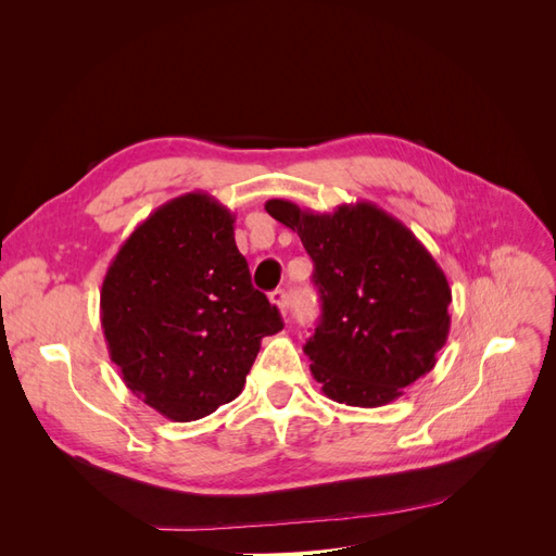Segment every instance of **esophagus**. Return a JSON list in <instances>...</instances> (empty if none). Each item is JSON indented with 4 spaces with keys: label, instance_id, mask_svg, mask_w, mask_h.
<instances>
[{
    "label": "esophagus",
    "instance_id": "34e87169",
    "mask_svg": "<svg viewBox=\"0 0 556 556\" xmlns=\"http://www.w3.org/2000/svg\"><path fill=\"white\" fill-rule=\"evenodd\" d=\"M268 299H271V304H276L282 315L288 313V292H285V290H274L271 294H268Z\"/></svg>",
    "mask_w": 556,
    "mask_h": 556
}]
</instances>
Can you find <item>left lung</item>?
<instances>
[{
    "label": "left lung",
    "instance_id": "left-lung-1",
    "mask_svg": "<svg viewBox=\"0 0 556 556\" xmlns=\"http://www.w3.org/2000/svg\"><path fill=\"white\" fill-rule=\"evenodd\" d=\"M264 208L313 260L323 315L304 352L329 399L384 406L431 371L447 341L452 290L406 225L371 201L313 213L268 199Z\"/></svg>",
    "mask_w": 556,
    "mask_h": 556
}]
</instances>
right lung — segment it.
Returning a JSON list of instances; mask_svg holds the SVG:
<instances>
[{
	"mask_svg": "<svg viewBox=\"0 0 556 556\" xmlns=\"http://www.w3.org/2000/svg\"><path fill=\"white\" fill-rule=\"evenodd\" d=\"M229 208L206 192L166 201L129 233L102 282L109 355L129 390L174 422L243 392L276 306L252 288Z\"/></svg>",
	"mask_w": 556,
	"mask_h": 556,
	"instance_id": "right-lung-1",
	"label": "right lung"
}]
</instances>
